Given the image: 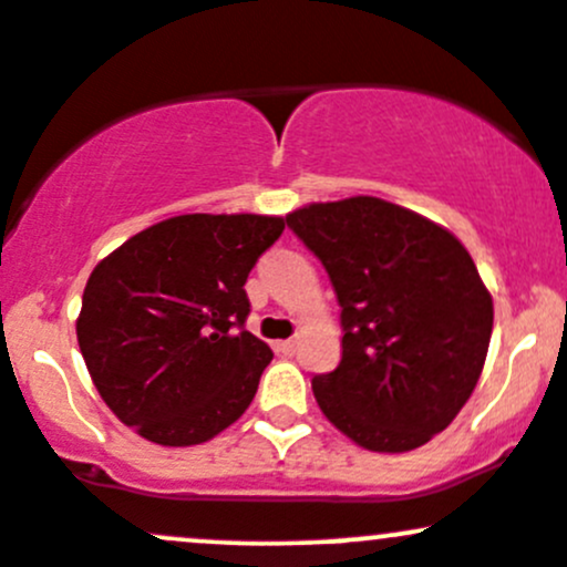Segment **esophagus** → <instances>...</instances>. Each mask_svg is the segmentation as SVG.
Instances as JSON below:
<instances>
[{
  "label": "esophagus",
  "instance_id": "obj_1",
  "mask_svg": "<svg viewBox=\"0 0 567 567\" xmlns=\"http://www.w3.org/2000/svg\"><path fill=\"white\" fill-rule=\"evenodd\" d=\"M276 349L281 351V354H295V349H297V340H278V343H276Z\"/></svg>",
  "mask_w": 567,
  "mask_h": 567
}]
</instances>
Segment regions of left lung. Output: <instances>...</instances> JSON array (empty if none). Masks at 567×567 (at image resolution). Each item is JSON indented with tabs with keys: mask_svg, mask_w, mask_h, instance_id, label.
Listing matches in <instances>:
<instances>
[{
	"mask_svg": "<svg viewBox=\"0 0 567 567\" xmlns=\"http://www.w3.org/2000/svg\"><path fill=\"white\" fill-rule=\"evenodd\" d=\"M340 302L343 357L310 381L321 413L368 452H411L446 430L484 370L492 295L441 224L379 197L286 216Z\"/></svg>",
	"mask_w": 567,
	"mask_h": 567,
	"instance_id": "left-lung-1",
	"label": "left lung"
}]
</instances>
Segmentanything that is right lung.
Masks as SVG:
<instances>
[{
    "instance_id": "right-lung-1",
    "label": "right lung",
    "mask_w": 567,
    "mask_h": 567,
    "mask_svg": "<svg viewBox=\"0 0 567 567\" xmlns=\"http://www.w3.org/2000/svg\"><path fill=\"white\" fill-rule=\"evenodd\" d=\"M284 227L281 216L186 213L91 270L78 346L126 427L159 446H197L246 413L272 351L243 327V286Z\"/></svg>"
}]
</instances>
